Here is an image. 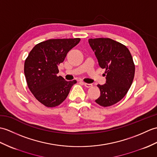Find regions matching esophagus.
I'll return each mask as SVG.
<instances>
[{
    "instance_id": "1",
    "label": "esophagus",
    "mask_w": 157,
    "mask_h": 157,
    "mask_svg": "<svg viewBox=\"0 0 157 157\" xmlns=\"http://www.w3.org/2000/svg\"><path fill=\"white\" fill-rule=\"evenodd\" d=\"M83 84H84L85 87H87V88H90V87H92L93 86V85H92V84H90V83H83Z\"/></svg>"
}]
</instances>
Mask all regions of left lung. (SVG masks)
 Masks as SVG:
<instances>
[{
	"instance_id": "1",
	"label": "left lung",
	"mask_w": 157,
	"mask_h": 157,
	"mask_svg": "<svg viewBox=\"0 0 157 157\" xmlns=\"http://www.w3.org/2000/svg\"><path fill=\"white\" fill-rule=\"evenodd\" d=\"M100 67L105 69L106 82L97 86L100 96L95 100L102 107H108L121 100L132 85L135 65L128 49L110 38L90 39Z\"/></svg>"
}]
</instances>
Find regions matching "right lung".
I'll return each mask as SVG.
<instances>
[{"label":"right lung","mask_w":157,"mask_h":157,"mask_svg":"<svg viewBox=\"0 0 157 157\" xmlns=\"http://www.w3.org/2000/svg\"><path fill=\"white\" fill-rule=\"evenodd\" d=\"M79 41V38L47 40L36 45L25 59L24 73L29 89L46 107L61 104L77 83L76 80L65 81L57 74L58 65Z\"/></svg>","instance_id":"right-lung-1"}]
</instances>
